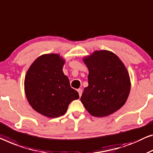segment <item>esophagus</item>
<instances>
[{
	"mask_svg": "<svg viewBox=\"0 0 153 153\" xmlns=\"http://www.w3.org/2000/svg\"><path fill=\"white\" fill-rule=\"evenodd\" d=\"M77 92H78V93H79V97H81L82 94V90L81 88H79V89H77Z\"/></svg>",
	"mask_w": 153,
	"mask_h": 153,
	"instance_id": "1",
	"label": "esophagus"
}]
</instances>
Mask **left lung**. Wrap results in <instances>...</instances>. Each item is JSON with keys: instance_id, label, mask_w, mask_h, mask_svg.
<instances>
[{"instance_id": "1", "label": "left lung", "mask_w": 153, "mask_h": 153, "mask_svg": "<svg viewBox=\"0 0 153 153\" xmlns=\"http://www.w3.org/2000/svg\"><path fill=\"white\" fill-rule=\"evenodd\" d=\"M88 69V86L81 102L91 115L102 117L113 113L126 102L131 90L128 73L115 54L95 51L84 59Z\"/></svg>"}]
</instances>
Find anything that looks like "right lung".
Here are the masks:
<instances>
[{
  "label": "right lung",
  "mask_w": 153,
  "mask_h": 153,
  "mask_svg": "<svg viewBox=\"0 0 153 153\" xmlns=\"http://www.w3.org/2000/svg\"><path fill=\"white\" fill-rule=\"evenodd\" d=\"M65 63L58 54L42 55L27 71L25 91L29 103L34 110L48 117H58L67 111L71 101L79 94L70 86L65 76Z\"/></svg>",
  "instance_id": "add662e5"
}]
</instances>
